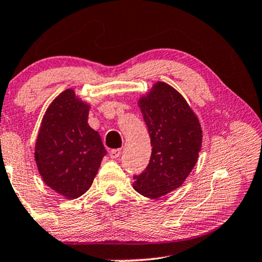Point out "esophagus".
<instances>
[{"instance_id": "34e87169", "label": "esophagus", "mask_w": 262, "mask_h": 262, "mask_svg": "<svg viewBox=\"0 0 262 262\" xmlns=\"http://www.w3.org/2000/svg\"><path fill=\"white\" fill-rule=\"evenodd\" d=\"M121 152H122V150H121V148L112 149L109 152V156H110V158H112V159H117V158L121 156Z\"/></svg>"}]
</instances>
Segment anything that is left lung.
I'll use <instances>...</instances> for the list:
<instances>
[{"label":"left lung","mask_w":262,"mask_h":262,"mask_svg":"<svg viewBox=\"0 0 262 262\" xmlns=\"http://www.w3.org/2000/svg\"><path fill=\"white\" fill-rule=\"evenodd\" d=\"M148 128L152 154L148 166L134 176V189L142 196L159 198L178 189L198 160L202 128L185 98L171 85L158 82L139 99Z\"/></svg>","instance_id":"8db88e82"}]
</instances>
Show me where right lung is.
<instances>
[{
	"label": "right lung",
	"instance_id": "obj_1",
	"mask_svg": "<svg viewBox=\"0 0 262 262\" xmlns=\"http://www.w3.org/2000/svg\"><path fill=\"white\" fill-rule=\"evenodd\" d=\"M90 105L72 89L57 96L43 115L35 143V161L47 186L66 198L90 189L106 150L88 124Z\"/></svg>",
	"mask_w": 262,
	"mask_h": 262
}]
</instances>
